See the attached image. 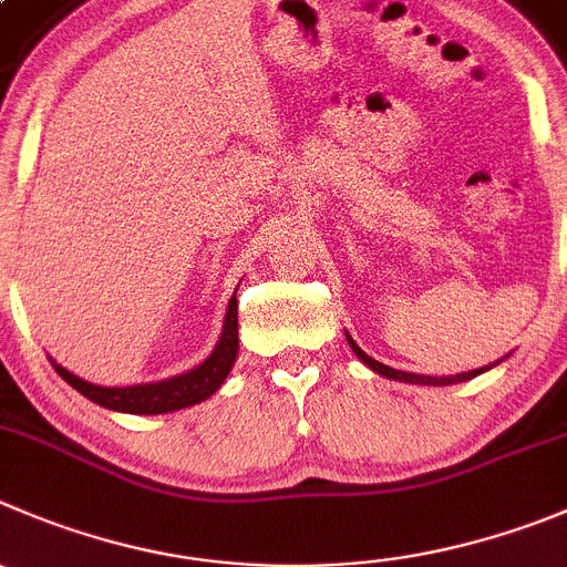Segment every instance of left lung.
Segmentation results:
<instances>
[{"label": "left lung", "instance_id": "left-lung-1", "mask_svg": "<svg viewBox=\"0 0 567 567\" xmlns=\"http://www.w3.org/2000/svg\"><path fill=\"white\" fill-rule=\"evenodd\" d=\"M344 339H348V344H350V348H353V353L359 355V359L364 361V364H368L370 370H373V373L384 375V379H390V381H406V384H423V386H451V384H460V381H471V379H476V375L487 373L489 368H495V364H501V361H504V359H509V353H506L504 359L493 361V364H487V368H482V370H471V373H456V375H442V379H436V375H417V373H403V370L386 368V364H381V361H375L373 355H368V353H364V350H361L359 344L353 342V337H350L348 331H344Z\"/></svg>", "mask_w": 567, "mask_h": 567}]
</instances>
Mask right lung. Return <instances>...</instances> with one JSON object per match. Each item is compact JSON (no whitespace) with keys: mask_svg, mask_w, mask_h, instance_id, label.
<instances>
[{"mask_svg":"<svg viewBox=\"0 0 567 567\" xmlns=\"http://www.w3.org/2000/svg\"><path fill=\"white\" fill-rule=\"evenodd\" d=\"M239 309H236V292L230 298L228 311H225L223 333H219L217 344L208 353L206 361H199L197 368L186 370L181 375H172L164 381H150V384H136V386H100L91 384V381L80 379V375L69 373L66 368H61L55 359L52 368L58 370L66 384H72L80 395H85L89 401H94L96 406L111 409V412H125V414H166L177 412V409L194 406L199 401H208L219 386L228 379L230 368H234L236 355H239Z\"/></svg>","mask_w":567,"mask_h":567,"instance_id":"obj_1","label":"right lung"}]
</instances>
